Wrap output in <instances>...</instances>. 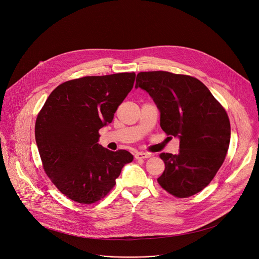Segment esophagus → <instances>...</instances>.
<instances>
[{"instance_id": "obj_1", "label": "esophagus", "mask_w": 259, "mask_h": 259, "mask_svg": "<svg viewBox=\"0 0 259 259\" xmlns=\"http://www.w3.org/2000/svg\"><path fill=\"white\" fill-rule=\"evenodd\" d=\"M152 155L149 153H142V152H138L135 154V159L136 160H141V159H147L150 158Z\"/></svg>"}]
</instances>
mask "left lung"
Returning a JSON list of instances; mask_svg holds the SVG:
<instances>
[{"label":"left lung","instance_id":"left-lung-1","mask_svg":"<svg viewBox=\"0 0 259 259\" xmlns=\"http://www.w3.org/2000/svg\"><path fill=\"white\" fill-rule=\"evenodd\" d=\"M152 96L167 135L178 137L179 153L160 154L165 170L160 186L176 198H189L205 189L223 165L231 139L225 107L198 79L169 71H140L136 88Z\"/></svg>","mask_w":259,"mask_h":259}]
</instances>
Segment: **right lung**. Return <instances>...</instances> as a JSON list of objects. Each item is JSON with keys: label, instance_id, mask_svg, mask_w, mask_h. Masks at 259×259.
<instances>
[{"label": "right lung", "instance_id": "right-lung-1", "mask_svg": "<svg viewBox=\"0 0 259 259\" xmlns=\"http://www.w3.org/2000/svg\"><path fill=\"white\" fill-rule=\"evenodd\" d=\"M135 72L88 76L66 81L49 95L38 114L34 135L45 173L68 199L93 204L115 187L133 156L108 151L99 129L112 123L133 88Z\"/></svg>", "mask_w": 259, "mask_h": 259}]
</instances>
